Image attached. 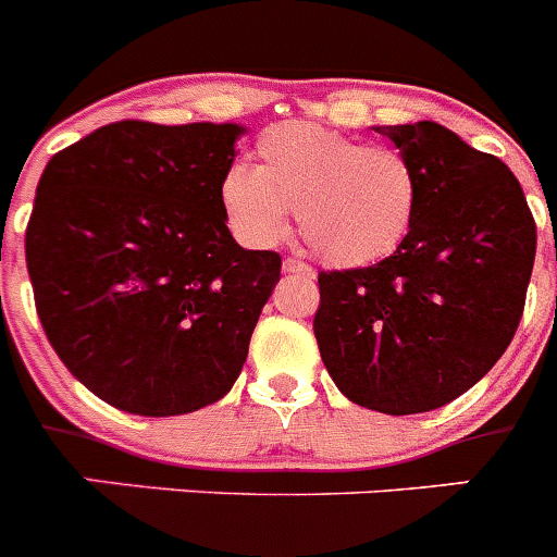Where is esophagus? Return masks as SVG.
I'll return each instance as SVG.
<instances>
[{"label":"esophagus","instance_id":"esophagus-1","mask_svg":"<svg viewBox=\"0 0 557 557\" xmlns=\"http://www.w3.org/2000/svg\"><path fill=\"white\" fill-rule=\"evenodd\" d=\"M284 273H301V275H314V270L309 268L307 262H301V259H284Z\"/></svg>","mask_w":557,"mask_h":557}]
</instances>
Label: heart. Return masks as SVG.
<instances>
[{
    "mask_svg": "<svg viewBox=\"0 0 557 557\" xmlns=\"http://www.w3.org/2000/svg\"><path fill=\"white\" fill-rule=\"evenodd\" d=\"M256 156L259 166L234 161L220 181V203L243 243L278 245L298 211L307 243L326 262L366 268L410 231L418 175L405 152L293 122L264 131Z\"/></svg>",
    "mask_w": 557,
    "mask_h": 557,
    "instance_id": "b5f03b06",
    "label": "heart"
}]
</instances>
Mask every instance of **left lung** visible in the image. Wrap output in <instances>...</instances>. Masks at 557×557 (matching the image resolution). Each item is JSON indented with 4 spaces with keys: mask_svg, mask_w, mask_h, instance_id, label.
I'll return each mask as SVG.
<instances>
[{
    "mask_svg": "<svg viewBox=\"0 0 557 557\" xmlns=\"http://www.w3.org/2000/svg\"><path fill=\"white\" fill-rule=\"evenodd\" d=\"M418 175V209L393 256L318 275L314 337L354 405L412 416L474 387L519 329L535 220L513 172L437 122L373 127Z\"/></svg>",
    "mask_w": 557,
    "mask_h": 557,
    "instance_id": "8db88e82",
    "label": "left lung"
}]
</instances>
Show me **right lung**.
Segmentation results:
<instances>
[{
  "label": "right lung",
  "instance_id": "1",
  "mask_svg": "<svg viewBox=\"0 0 557 557\" xmlns=\"http://www.w3.org/2000/svg\"><path fill=\"white\" fill-rule=\"evenodd\" d=\"M239 125L125 120L55 152L24 253L47 339L133 416H184L234 387L282 256L234 243L220 181Z\"/></svg>",
  "mask_w": 557,
  "mask_h": 557
}]
</instances>
